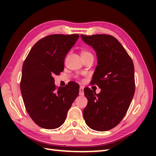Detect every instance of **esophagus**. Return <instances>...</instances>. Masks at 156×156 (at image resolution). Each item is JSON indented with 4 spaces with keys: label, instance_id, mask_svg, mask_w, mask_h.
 I'll use <instances>...</instances> for the list:
<instances>
[{
    "label": "esophagus",
    "instance_id": "obj_1",
    "mask_svg": "<svg viewBox=\"0 0 156 156\" xmlns=\"http://www.w3.org/2000/svg\"><path fill=\"white\" fill-rule=\"evenodd\" d=\"M79 95H80V96H83L84 95V87L83 86L80 87V89H79Z\"/></svg>",
    "mask_w": 156,
    "mask_h": 156
}]
</instances>
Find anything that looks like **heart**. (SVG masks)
<instances>
[{
	"label": "heart",
	"instance_id": "heart-1",
	"mask_svg": "<svg viewBox=\"0 0 156 156\" xmlns=\"http://www.w3.org/2000/svg\"><path fill=\"white\" fill-rule=\"evenodd\" d=\"M87 55H91V54L87 51H83V52H82V56H87Z\"/></svg>",
	"mask_w": 156,
	"mask_h": 156
}]
</instances>
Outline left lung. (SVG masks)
<instances>
[{
    "label": "left lung",
    "mask_w": 156,
    "mask_h": 156,
    "mask_svg": "<svg viewBox=\"0 0 156 156\" xmlns=\"http://www.w3.org/2000/svg\"><path fill=\"white\" fill-rule=\"evenodd\" d=\"M96 52L98 65L91 82L101 89H84L88 100L83 116L89 127L98 131L115 127L125 117L135 92L134 66L117 39L106 34L80 36Z\"/></svg>",
    "instance_id": "obj_1"
}]
</instances>
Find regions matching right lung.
<instances>
[{"mask_svg":"<svg viewBox=\"0 0 156 156\" xmlns=\"http://www.w3.org/2000/svg\"><path fill=\"white\" fill-rule=\"evenodd\" d=\"M78 38L76 34L44 37L32 47L23 63L21 94L28 114L42 128L61 126L78 96L77 83L72 81L56 89L54 78L64 70L66 55Z\"/></svg>","mask_w":156,"mask_h":156,"instance_id":"1","label":"right lung"}]
</instances>
